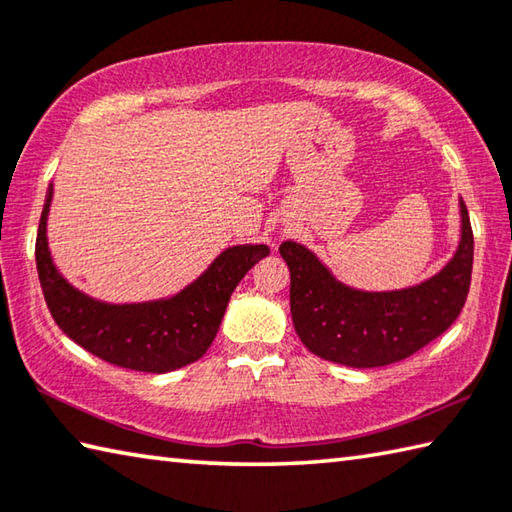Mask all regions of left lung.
<instances>
[{"label":"left lung","instance_id":"obj_1","mask_svg":"<svg viewBox=\"0 0 512 512\" xmlns=\"http://www.w3.org/2000/svg\"><path fill=\"white\" fill-rule=\"evenodd\" d=\"M454 257L430 280L403 291L367 293L345 286L311 250L284 241L291 271V315L304 347L347 367H385L423 349L457 320L470 291L475 239L466 203Z\"/></svg>","mask_w":512,"mask_h":512}]
</instances>
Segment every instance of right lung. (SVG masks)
Returning <instances> with one entry per match:
<instances>
[{
	"instance_id": "add662e5",
	"label": "right lung",
	"mask_w": 512,
	"mask_h": 512,
	"mask_svg": "<svg viewBox=\"0 0 512 512\" xmlns=\"http://www.w3.org/2000/svg\"><path fill=\"white\" fill-rule=\"evenodd\" d=\"M53 190L46 192L35 239V262L46 306L58 327L109 365L165 374L199 360L215 340L232 291L268 246L224 250L197 282L170 300L143 304L96 302L73 288L53 266L46 244V215Z\"/></svg>"
}]
</instances>
